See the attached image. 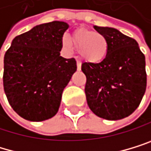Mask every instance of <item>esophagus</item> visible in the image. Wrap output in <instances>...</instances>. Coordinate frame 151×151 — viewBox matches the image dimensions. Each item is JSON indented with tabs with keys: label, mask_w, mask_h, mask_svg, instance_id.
Here are the masks:
<instances>
[{
	"label": "esophagus",
	"mask_w": 151,
	"mask_h": 151,
	"mask_svg": "<svg viewBox=\"0 0 151 151\" xmlns=\"http://www.w3.org/2000/svg\"><path fill=\"white\" fill-rule=\"evenodd\" d=\"M81 68H82V64H81V62L77 60V69L78 70H81Z\"/></svg>",
	"instance_id": "34e87169"
}]
</instances>
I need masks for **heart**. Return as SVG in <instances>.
Here are the masks:
<instances>
[{
  "label": "heart",
  "mask_w": 151,
  "mask_h": 151,
  "mask_svg": "<svg viewBox=\"0 0 151 151\" xmlns=\"http://www.w3.org/2000/svg\"><path fill=\"white\" fill-rule=\"evenodd\" d=\"M63 45L70 49L72 43L79 50L83 59L90 63H97L106 57L109 50L107 39L96 31L86 29H79L72 34V41L68 36L62 39Z\"/></svg>",
  "instance_id": "b5f03b06"
}]
</instances>
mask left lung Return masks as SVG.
Masks as SVG:
<instances>
[{
	"label": "left lung",
	"instance_id": "1",
	"mask_svg": "<svg viewBox=\"0 0 151 151\" xmlns=\"http://www.w3.org/2000/svg\"><path fill=\"white\" fill-rule=\"evenodd\" d=\"M107 39L109 50L99 63L84 62L85 96L90 109L100 118L116 121L137 109L147 87L145 55L133 38L109 27H94Z\"/></svg>",
	"mask_w": 151,
	"mask_h": 151
}]
</instances>
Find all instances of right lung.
<instances>
[{"mask_svg": "<svg viewBox=\"0 0 151 151\" xmlns=\"http://www.w3.org/2000/svg\"><path fill=\"white\" fill-rule=\"evenodd\" d=\"M68 25H38L14 39L4 55V88L9 104L25 120L42 122L58 111L62 93L77 66L60 56Z\"/></svg>", "mask_w": 151, "mask_h": 151, "instance_id": "1", "label": "right lung"}]
</instances>
